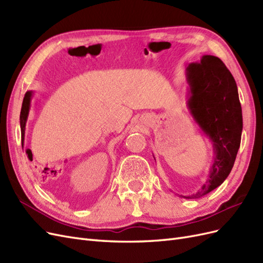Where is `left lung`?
<instances>
[{"instance_id":"left-lung-1","label":"left lung","mask_w":263,"mask_h":263,"mask_svg":"<svg viewBox=\"0 0 263 263\" xmlns=\"http://www.w3.org/2000/svg\"><path fill=\"white\" fill-rule=\"evenodd\" d=\"M189 84L186 107L198 128L213 146V164L196 192L179 195L198 198L212 192L232 171L242 132V112L233 74L219 58L204 54L185 70ZM155 158V157H154Z\"/></svg>"}]
</instances>
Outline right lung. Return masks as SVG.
<instances>
[{
    "mask_svg": "<svg viewBox=\"0 0 263 263\" xmlns=\"http://www.w3.org/2000/svg\"><path fill=\"white\" fill-rule=\"evenodd\" d=\"M34 92L33 91H27L25 93V97H24L23 100V104H22V109H21V116H20V124H21V133H22V147H24V140H25V129H26V123H27V118L29 115V109H30V104H31V99H33ZM29 158L33 157L31 155V151L27 150L26 151Z\"/></svg>",
    "mask_w": 263,
    "mask_h": 263,
    "instance_id": "add662e5",
    "label": "right lung"
}]
</instances>
